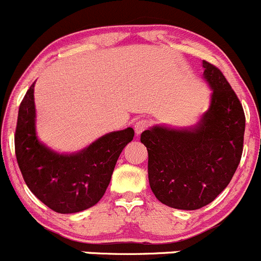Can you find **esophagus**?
I'll return each mask as SVG.
<instances>
[{"instance_id": "1", "label": "esophagus", "mask_w": 261, "mask_h": 261, "mask_svg": "<svg viewBox=\"0 0 261 261\" xmlns=\"http://www.w3.org/2000/svg\"><path fill=\"white\" fill-rule=\"evenodd\" d=\"M149 126H150V121L145 120V118H141V120L136 121L135 125H134V128H135L136 135H139V134L143 133L144 130H146Z\"/></svg>"}]
</instances>
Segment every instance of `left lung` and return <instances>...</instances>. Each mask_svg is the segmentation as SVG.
<instances>
[{
	"instance_id": "8db88e82",
	"label": "left lung",
	"mask_w": 261,
	"mask_h": 261,
	"mask_svg": "<svg viewBox=\"0 0 261 261\" xmlns=\"http://www.w3.org/2000/svg\"><path fill=\"white\" fill-rule=\"evenodd\" d=\"M213 89L209 111L194 130L153 127L140 140L148 150V177L161 203L195 211L228 186L244 150L245 112L223 72L203 61Z\"/></svg>"
}]
</instances>
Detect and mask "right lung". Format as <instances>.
Returning <instances> with one entry per match:
<instances>
[{
    "instance_id": "right-lung-1",
    "label": "right lung",
    "mask_w": 261,
    "mask_h": 261,
    "mask_svg": "<svg viewBox=\"0 0 261 261\" xmlns=\"http://www.w3.org/2000/svg\"><path fill=\"white\" fill-rule=\"evenodd\" d=\"M34 83L22 98L15 130V154L30 191L52 211L69 214L85 211L102 199L116 162L133 140L134 130L105 135L72 155L53 153L35 135Z\"/></svg>"
}]
</instances>
